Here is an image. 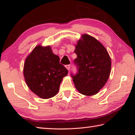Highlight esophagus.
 Returning a JSON list of instances; mask_svg holds the SVG:
<instances>
[{"mask_svg": "<svg viewBox=\"0 0 135 135\" xmlns=\"http://www.w3.org/2000/svg\"><path fill=\"white\" fill-rule=\"evenodd\" d=\"M70 67H71V65L70 64H68V65H65V67H66V68H67L68 70H70Z\"/></svg>", "mask_w": 135, "mask_h": 135, "instance_id": "obj_1", "label": "esophagus"}]
</instances>
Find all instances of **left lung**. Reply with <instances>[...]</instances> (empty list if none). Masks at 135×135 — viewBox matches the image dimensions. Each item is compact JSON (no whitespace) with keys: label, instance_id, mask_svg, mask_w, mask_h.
Listing matches in <instances>:
<instances>
[{"label":"left lung","instance_id":"obj_1","mask_svg":"<svg viewBox=\"0 0 135 135\" xmlns=\"http://www.w3.org/2000/svg\"><path fill=\"white\" fill-rule=\"evenodd\" d=\"M74 52L77 72L71 76L77 90L85 95H94L106 84L111 70V59L106 48L96 39L84 34Z\"/></svg>","mask_w":135,"mask_h":135}]
</instances>
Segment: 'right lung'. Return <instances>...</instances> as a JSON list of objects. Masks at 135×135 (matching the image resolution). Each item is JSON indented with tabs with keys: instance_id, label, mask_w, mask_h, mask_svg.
Wrapping results in <instances>:
<instances>
[{
	"instance_id": "add662e5",
	"label": "right lung",
	"mask_w": 135,
	"mask_h": 135,
	"mask_svg": "<svg viewBox=\"0 0 135 135\" xmlns=\"http://www.w3.org/2000/svg\"><path fill=\"white\" fill-rule=\"evenodd\" d=\"M68 73L50 46H36L24 64L23 74L27 85L32 91L44 99L57 94L62 78Z\"/></svg>"
}]
</instances>
